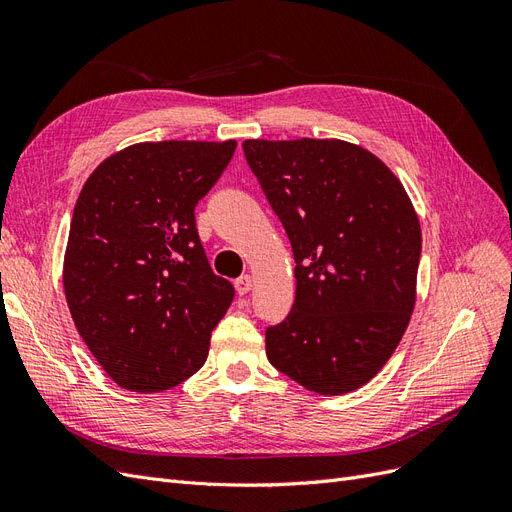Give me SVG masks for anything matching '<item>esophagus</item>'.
<instances>
[{"label":"esophagus","instance_id":"esophagus-1","mask_svg":"<svg viewBox=\"0 0 512 512\" xmlns=\"http://www.w3.org/2000/svg\"><path fill=\"white\" fill-rule=\"evenodd\" d=\"M252 286H254V280H252V275H241V277H237L235 280V288H237V294H247L252 290Z\"/></svg>","mask_w":512,"mask_h":512}]
</instances>
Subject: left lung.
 Returning <instances> with one entry per match:
<instances>
[{
    "instance_id": "left-lung-1",
    "label": "left lung",
    "mask_w": 512,
    "mask_h": 512,
    "mask_svg": "<svg viewBox=\"0 0 512 512\" xmlns=\"http://www.w3.org/2000/svg\"><path fill=\"white\" fill-rule=\"evenodd\" d=\"M243 151L297 262V294L267 329V359L318 395L356 391L391 359L416 303L412 200L380 158L339 138H250Z\"/></svg>"
}]
</instances>
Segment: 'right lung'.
I'll return each instance as SVG.
<instances>
[{
    "label": "right lung",
    "mask_w": 512,
    "mask_h": 512,
    "mask_svg": "<svg viewBox=\"0 0 512 512\" xmlns=\"http://www.w3.org/2000/svg\"><path fill=\"white\" fill-rule=\"evenodd\" d=\"M235 149L237 141L136 143L83 185L64 292L76 331L121 389H173L207 361L235 288L211 271L194 209Z\"/></svg>",
    "instance_id": "obj_1"
}]
</instances>
